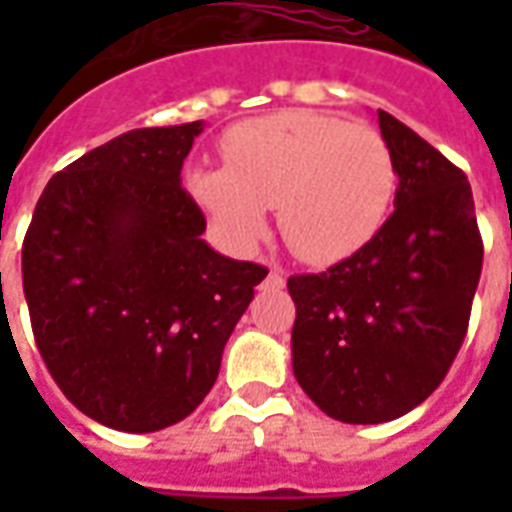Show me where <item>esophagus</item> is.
<instances>
[{"mask_svg": "<svg viewBox=\"0 0 512 512\" xmlns=\"http://www.w3.org/2000/svg\"><path fill=\"white\" fill-rule=\"evenodd\" d=\"M268 288H285V274L279 271V268H271L266 277Z\"/></svg>", "mask_w": 512, "mask_h": 512, "instance_id": "obj_1", "label": "esophagus"}]
</instances>
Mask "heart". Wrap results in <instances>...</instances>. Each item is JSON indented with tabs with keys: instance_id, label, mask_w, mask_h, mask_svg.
<instances>
[{
	"instance_id": "1",
	"label": "heart",
	"mask_w": 512,
	"mask_h": 512,
	"mask_svg": "<svg viewBox=\"0 0 512 512\" xmlns=\"http://www.w3.org/2000/svg\"><path fill=\"white\" fill-rule=\"evenodd\" d=\"M224 161L189 178L216 230L230 244L252 246L266 233L268 208H279L285 244L315 266L362 249L395 197V158L384 136L312 109L235 126Z\"/></svg>"
}]
</instances>
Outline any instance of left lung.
<instances>
[{"label":"left lung","mask_w":512,"mask_h":512,"mask_svg":"<svg viewBox=\"0 0 512 512\" xmlns=\"http://www.w3.org/2000/svg\"><path fill=\"white\" fill-rule=\"evenodd\" d=\"M397 172L395 213L321 274H296L293 373L329 417L378 425L444 381L469 329L483 238L463 169L378 109Z\"/></svg>","instance_id":"left-lung-1"}]
</instances>
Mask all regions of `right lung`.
I'll return each instance as SVG.
<instances>
[{
	"mask_svg": "<svg viewBox=\"0 0 512 512\" xmlns=\"http://www.w3.org/2000/svg\"><path fill=\"white\" fill-rule=\"evenodd\" d=\"M202 120L134 128L57 172L21 246L32 334L62 395L106 428L186 419L268 268L213 252L180 186Z\"/></svg>",
	"mask_w": 512,
	"mask_h": 512,
	"instance_id": "obj_1",
	"label": "right lung"
}]
</instances>
